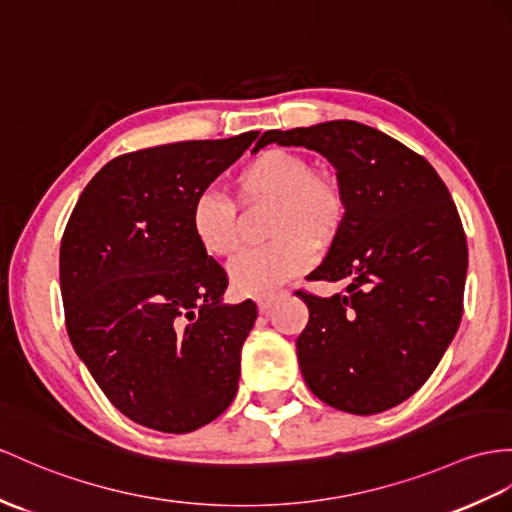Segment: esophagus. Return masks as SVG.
<instances>
[{
  "mask_svg": "<svg viewBox=\"0 0 512 512\" xmlns=\"http://www.w3.org/2000/svg\"><path fill=\"white\" fill-rule=\"evenodd\" d=\"M282 295V291H273V293H260L256 297V304L260 310H269V306L276 302V299Z\"/></svg>",
  "mask_w": 512,
  "mask_h": 512,
  "instance_id": "1",
  "label": "esophagus"
}]
</instances>
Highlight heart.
<instances>
[{
    "instance_id": "1",
    "label": "heart",
    "mask_w": 512,
    "mask_h": 512,
    "mask_svg": "<svg viewBox=\"0 0 512 512\" xmlns=\"http://www.w3.org/2000/svg\"><path fill=\"white\" fill-rule=\"evenodd\" d=\"M234 191L247 208H273L267 226L273 241L232 267L234 286L247 295L269 293L308 269L315 247H332L350 217L345 184L293 149L269 147L249 158L234 176ZM191 230L204 252L217 258L236 256L247 241L239 208L213 189L195 197Z\"/></svg>"
}]
</instances>
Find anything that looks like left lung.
<instances>
[{"label": "left lung", "mask_w": 512, "mask_h": 512, "mask_svg": "<svg viewBox=\"0 0 512 512\" xmlns=\"http://www.w3.org/2000/svg\"><path fill=\"white\" fill-rule=\"evenodd\" d=\"M263 136L326 156L350 195L341 236L306 278L350 284L332 297L295 291L310 313L295 343L308 389L352 415L402 404L463 317L467 239L450 191L426 158L363 123Z\"/></svg>", "instance_id": "obj_1"}]
</instances>
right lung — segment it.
Wrapping results in <instances>:
<instances>
[{
  "instance_id": "obj_1",
  "label": "right lung",
  "mask_w": 512,
  "mask_h": 512,
  "mask_svg": "<svg viewBox=\"0 0 512 512\" xmlns=\"http://www.w3.org/2000/svg\"><path fill=\"white\" fill-rule=\"evenodd\" d=\"M260 132L121 154L86 184L60 241L73 350L99 389L145 428L184 434L226 410L254 328L252 299L228 306V273L191 230V206Z\"/></svg>"
}]
</instances>
